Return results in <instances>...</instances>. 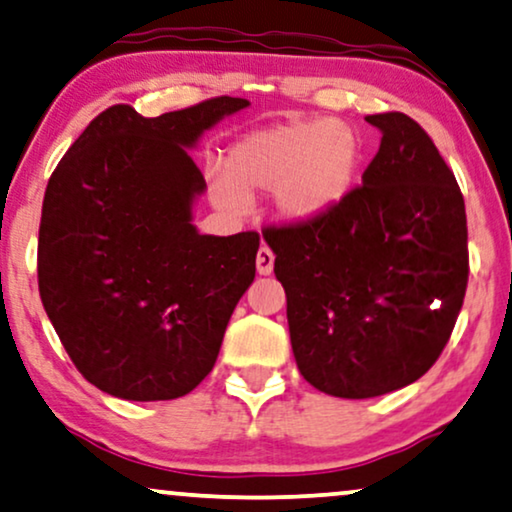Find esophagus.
<instances>
[{
	"instance_id": "esophagus-1",
	"label": "esophagus",
	"mask_w": 512,
	"mask_h": 512,
	"mask_svg": "<svg viewBox=\"0 0 512 512\" xmlns=\"http://www.w3.org/2000/svg\"><path fill=\"white\" fill-rule=\"evenodd\" d=\"M274 260V252H271L267 245H262V248L257 250V274L269 276L271 271H274Z\"/></svg>"
}]
</instances>
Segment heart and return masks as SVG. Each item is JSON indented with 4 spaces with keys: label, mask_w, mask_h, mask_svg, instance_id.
I'll list each match as a JSON object with an SVG mask.
<instances>
[{
    "label": "heart",
    "mask_w": 512,
    "mask_h": 512,
    "mask_svg": "<svg viewBox=\"0 0 512 512\" xmlns=\"http://www.w3.org/2000/svg\"><path fill=\"white\" fill-rule=\"evenodd\" d=\"M365 147L356 128L332 119L288 121L245 135L229 149L213 194L238 210L245 196L274 189L285 220L313 222L335 210L356 187Z\"/></svg>",
    "instance_id": "obj_1"
}]
</instances>
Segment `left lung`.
Masks as SVG:
<instances>
[{"label":"left lung","mask_w":512,"mask_h":512,"mask_svg":"<svg viewBox=\"0 0 512 512\" xmlns=\"http://www.w3.org/2000/svg\"><path fill=\"white\" fill-rule=\"evenodd\" d=\"M379 152L335 210L262 231L288 297L302 377L335 398L398 391L431 370L468 285L466 206L417 121L365 117Z\"/></svg>","instance_id":"left-lung-1"}]
</instances>
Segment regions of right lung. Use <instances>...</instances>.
<instances>
[{"mask_svg":"<svg viewBox=\"0 0 512 512\" xmlns=\"http://www.w3.org/2000/svg\"><path fill=\"white\" fill-rule=\"evenodd\" d=\"M245 98L140 117L100 112L46 185L39 295L86 381L124 400H173L208 377L238 299L255 278L257 231L199 234L192 147Z\"/></svg>","mask_w":512,"mask_h":512,"instance_id":"1","label":"right lung"}]
</instances>
